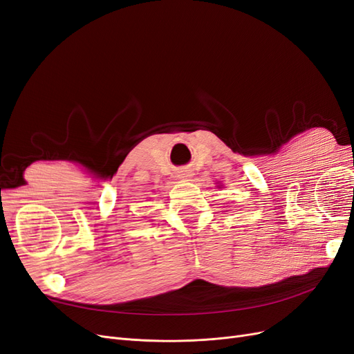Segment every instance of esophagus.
<instances>
[{"instance_id": "esophagus-1", "label": "esophagus", "mask_w": 354, "mask_h": 354, "mask_svg": "<svg viewBox=\"0 0 354 354\" xmlns=\"http://www.w3.org/2000/svg\"><path fill=\"white\" fill-rule=\"evenodd\" d=\"M192 176H194L192 174V169H189L187 167H183L177 171V178L183 180V181H189V178H192Z\"/></svg>"}]
</instances>
